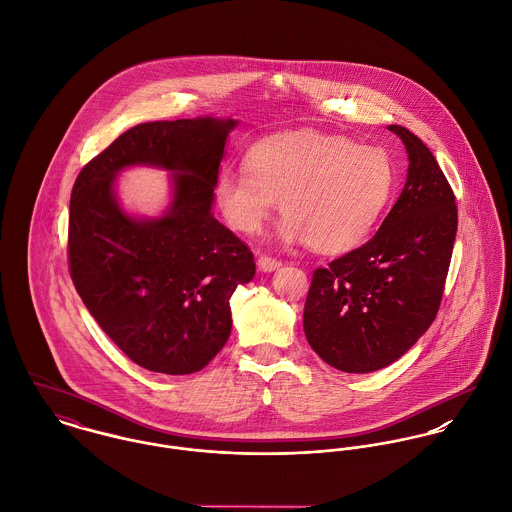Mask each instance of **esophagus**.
Masks as SVG:
<instances>
[{"mask_svg": "<svg viewBox=\"0 0 512 512\" xmlns=\"http://www.w3.org/2000/svg\"><path fill=\"white\" fill-rule=\"evenodd\" d=\"M257 265H259L261 271H275V269H279L283 265V261H279V259L271 257V255H261L257 259Z\"/></svg>", "mask_w": 512, "mask_h": 512, "instance_id": "34e87169", "label": "esophagus"}]
</instances>
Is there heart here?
I'll return each mask as SVG.
<instances>
[{"mask_svg": "<svg viewBox=\"0 0 512 512\" xmlns=\"http://www.w3.org/2000/svg\"><path fill=\"white\" fill-rule=\"evenodd\" d=\"M395 184L387 149L306 129L255 143L245 169L218 172L214 196L237 233H257L281 202L284 241H308L318 253L340 255L367 241Z\"/></svg>", "mask_w": 512, "mask_h": 512, "instance_id": "1", "label": "heart"}]
</instances>
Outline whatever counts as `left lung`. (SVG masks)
Listing matches in <instances>:
<instances>
[{"label": "left lung", "mask_w": 512, "mask_h": 512, "mask_svg": "<svg viewBox=\"0 0 512 512\" xmlns=\"http://www.w3.org/2000/svg\"><path fill=\"white\" fill-rule=\"evenodd\" d=\"M408 153L397 204L361 247L318 267L304 304L310 347L345 373H371L402 357L434 322L454 251L457 206L432 151L389 125Z\"/></svg>", "instance_id": "left-lung-1"}]
</instances>
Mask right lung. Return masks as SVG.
<instances>
[{
    "label": "right lung",
    "mask_w": 512,
    "mask_h": 512,
    "mask_svg": "<svg viewBox=\"0 0 512 512\" xmlns=\"http://www.w3.org/2000/svg\"><path fill=\"white\" fill-rule=\"evenodd\" d=\"M233 119L139 123L76 176L68 271L100 328L137 365L165 375L204 369L231 332L229 298L255 275L251 249L212 216ZM129 164L177 172L170 212L133 221L113 196Z\"/></svg>",
    "instance_id": "obj_1"
}]
</instances>
